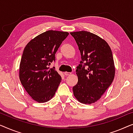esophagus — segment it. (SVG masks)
Listing matches in <instances>:
<instances>
[{
  "label": "esophagus",
  "instance_id": "obj_1",
  "mask_svg": "<svg viewBox=\"0 0 133 133\" xmlns=\"http://www.w3.org/2000/svg\"><path fill=\"white\" fill-rule=\"evenodd\" d=\"M64 75H65V76H68V75H70L71 74V73H70V72H65L64 73Z\"/></svg>",
  "mask_w": 133,
  "mask_h": 133
}]
</instances>
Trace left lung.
Segmentation results:
<instances>
[{"mask_svg": "<svg viewBox=\"0 0 133 133\" xmlns=\"http://www.w3.org/2000/svg\"><path fill=\"white\" fill-rule=\"evenodd\" d=\"M70 34L78 44L82 59L76 67L78 80L73 87L74 95L81 103H94L101 98L115 78L111 50L104 39L90 32H74Z\"/></svg>", "mask_w": 133, "mask_h": 133, "instance_id": "obj_1", "label": "left lung"}]
</instances>
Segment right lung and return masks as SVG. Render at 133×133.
<instances>
[{
	"instance_id": "obj_1",
	"label": "right lung",
	"mask_w": 133,
	"mask_h": 133,
	"mask_svg": "<svg viewBox=\"0 0 133 133\" xmlns=\"http://www.w3.org/2000/svg\"><path fill=\"white\" fill-rule=\"evenodd\" d=\"M68 35L67 32L50 30L32 39L24 49L19 78L25 90L35 101L48 102L55 94L61 77L49 66L55 60L56 52Z\"/></svg>"
}]
</instances>
